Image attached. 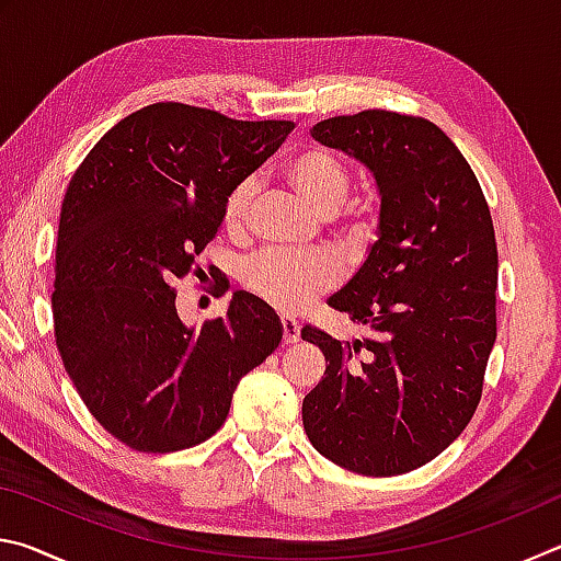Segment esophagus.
<instances>
[{"mask_svg":"<svg viewBox=\"0 0 561 561\" xmlns=\"http://www.w3.org/2000/svg\"><path fill=\"white\" fill-rule=\"evenodd\" d=\"M279 324H282V339H284V344H297L299 336H301V327L297 324V321L289 319V317H282Z\"/></svg>","mask_w":561,"mask_h":561,"instance_id":"1","label":"esophagus"}]
</instances>
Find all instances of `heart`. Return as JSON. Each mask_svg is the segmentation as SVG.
Here are the masks:
<instances>
[{
    "instance_id": "b5f03b06",
    "label": "heart",
    "mask_w": 561,
    "mask_h": 561,
    "mask_svg": "<svg viewBox=\"0 0 561 561\" xmlns=\"http://www.w3.org/2000/svg\"><path fill=\"white\" fill-rule=\"evenodd\" d=\"M284 183L299 201L319 217H331L346 203L351 173L344 160L324 146H304L284 160L279 168ZM254 203V183L242 180L230 190L222 205V227L230 234H242L250 222ZM339 274L327 260H294L284 254L264 252L247 260L240 270V284L247 294L267 304L270 309L299 311L321 294L334 287Z\"/></svg>"
}]
</instances>
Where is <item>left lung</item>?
Here are the masks:
<instances>
[{
  "instance_id": "8db88e82",
  "label": "left lung",
  "mask_w": 561,
  "mask_h": 561,
  "mask_svg": "<svg viewBox=\"0 0 561 561\" xmlns=\"http://www.w3.org/2000/svg\"><path fill=\"white\" fill-rule=\"evenodd\" d=\"M371 170L381 225L329 307L366 329L344 344L307 324L327 358L301 403L314 448L351 472L391 478L448 448L474 415L497 336V242L458 146L421 116L360 111L311 130Z\"/></svg>"
}]
</instances>
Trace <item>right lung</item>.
<instances>
[{"label": "right lung", "mask_w": 561, "mask_h": 561, "mask_svg": "<svg viewBox=\"0 0 561 561\" xmlns=\"http://www.w3.org/2000/svg\"><path fill=\"white\" fill-rule=\"evenodd\" d=\"M291 128L153 103L76 168L56 240V348L91 415L128 448L175 453L210 438L240 378L279 346V319L244 291L225 317L185 327L173 282L203 272L195 257L215 240L225 197Z\"/></svg>", "instance_id": "obj_1"}]
</instances>
